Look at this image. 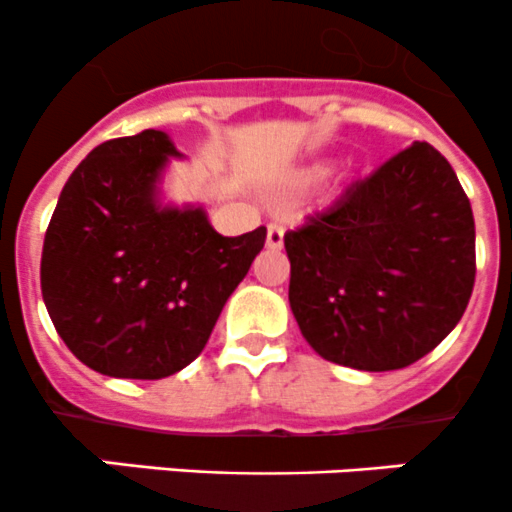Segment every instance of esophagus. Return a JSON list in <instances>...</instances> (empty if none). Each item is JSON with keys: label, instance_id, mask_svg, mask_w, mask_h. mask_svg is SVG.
<instances>
[{"label": "esophagus", "instance_id": "34e87169", "mask_svg": "<svg viewBox=\"0 0 512 512\" xmlns=\"http://www.w3.org/2000/svg\"><path fill=\"white\" fill-rule=\"evenodd\" d=\"M266 246H268V249H273V251L281 249V246H283V226H278V224L268 226Z\"/></svg>", "mask_w": 512, "mask_h": 512}]
</instances>
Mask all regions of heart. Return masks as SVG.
Segmentation results:
<instances>
[{
	"mask_svg": "<svg viewBox=\"0 0 512 512\" xmlns=\"http://www.w3.org/2000/svg\"><path fill=\"white\" fill-rule=\"evenodd\" d=\"M328 174H331V166L318 164V166H311V169L303 171L301 179L303 181H318V179H323V176H328Z\"/></svg>",
	"mask_w": 512,
	"mask_h": 512,
	"instance_id": "obj_1",
	"label": "heart"
}]
</instances>
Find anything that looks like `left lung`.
Instances as JSON below:
<instances>
[{
    "label": "left lung",
    "instance_id": "8db88e82",
    "mask_svg": "<svg viewBox=\"0 0 512 512\" xmlns=\"http://www.w3.org/2000/svg\"><path fill=\"white\" fill-rule=\"evenodd\" d=\"M288 303L313 351L396 371L455 328L475 283V221L453 166L426 141L283 236Z\"/></svg>",
    "mask_w": 512,
    "mask_h": 512
}]
</instances>
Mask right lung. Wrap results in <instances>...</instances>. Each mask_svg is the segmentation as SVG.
<instances>
[{
    "label": "right lung",
    "mask_w": 512,
    "mask_h": 512,
    "mask_svg": "<svg viewBox=\"0 0 512 512\" xmlns=\"http://www.w3.org/2000/svg\"><path fill=\"white\" fill-rule=\"evenodd\" d=\"M179 159L169 134L104 141L59 194L42 296L69 351L111 378L159 381L189 366L263 249L266 229L221 236L201 206L161 204Z\"/></svg>",
    "instance_id": "1"
}]
</instances>
